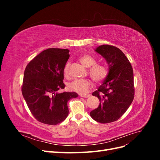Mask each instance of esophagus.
<instances>
[{
  "mask_svg": "<svg viewBox=\"0 0 160 160\" xmlns=\"http://www.w3.org/2000/svg\"><path fill=\"white\" fill-rule=\"evenodd\" d=\"M79 95L81 97V98H88L90 96V95L89 94H80Z\"/></svg>",
  "mask_w": 160,
  "mask_h": 160,
  "instance_id": "obj_1",
  "label": "esophagus"
}]
</instances>
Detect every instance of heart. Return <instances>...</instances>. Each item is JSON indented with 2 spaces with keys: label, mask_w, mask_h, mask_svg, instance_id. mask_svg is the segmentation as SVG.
I'll return each instance as SVG.
<instances>
[{
  "label": "heart",
  "mask_w": 160,
  "mask_h": 160,
  "mask_svg": "<svg viewBox=\"0 0 160 160\" xmlns=\"http://www.w3.org/2000/svg\"><path fill=\"white\" fill-rule=\"evenodd\" d=\"M81 63L85 67L90 69L89 73L91 77L96 82H100L106 78L108 74L107 67L103 65H98L93 57L89 55H83L79 57ZM69 62H67L64 67V75L68 78L70 75L69 72ZM92 83L89 79H75L69 85V89L72 91L81 94L88 93L91 88Z\"/></svg>",
  "instance_id": "1"
}]
</instances>
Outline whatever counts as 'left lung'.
<instances>
[{"mask_svg": "<svg viewBox=\"0 0 160 160\" xmlns=\"http://www.w3.org/2000/svg\"><path fill=\"white\" fill-rule=\"evenodd\" d=\"M95 51L107 61L109 69L103 84L92 93L98 97L100 103L90 115L96 122L108 123L119 119L132 103L133 71L126 56L116 47L103 45Z\"/></svg>", "mask_w": 160, "mask_h": 160, "instance_id": "left-lung-1", "label": "left lung"}]
</instances>
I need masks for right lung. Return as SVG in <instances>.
I'll use <instances>...</instances> for the list:
<instances>
[{"mask_svg": "<svg viewBox=\"0 0 160 160\" xmlns=\"http://www.w3.org/2000/svg\"><path fill=\"white\" fill-rule=\"evenodd\" d=\"M68 49L50 48L42 51L27 65L22 93L28 109L38 122L57 125L69 114L68 101L75 92L59 93L65 88L63 70L69 58Z\"/></svg>", "mask_w": 160, "mask_h": 160, "instance_id": "add662e5", "label": "right lung"}]
</instances>
